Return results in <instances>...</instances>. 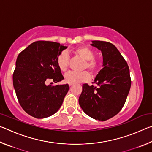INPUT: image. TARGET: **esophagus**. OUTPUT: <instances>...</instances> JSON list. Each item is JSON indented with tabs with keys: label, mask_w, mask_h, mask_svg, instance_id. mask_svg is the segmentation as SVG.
<instances>
[{
	"label": "esophagus",
	"mask_w": 152,
	"mask_h": 152,
	"mask_svg": "<svg viewBox=\"0 0 152 152\" xmlns=\"http://www.w3.org/2000/svg\"><path fill=\"white\" fill-rule=\"evenodd\" d=\"M68 84H69V86H72L74 84H72V83H69Z\"/></svg>",
	"instance_id": "1"
}]
</instances>
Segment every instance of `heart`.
Segmentation results:
<instances>
[{
	"instance_id": "b5f03b06",
	"label": "heart",
	"mask_w": 152,
	"mask_h": 152,
	"mask_svg": "<svg viewBox=\"0 0 152 152\" xmlns=\"http://www.w3.org/2000/svg\"><path fill=\"white\" fill-rule=\"evenodd\" d=\"M73 53L76 56L80 58L84 61L82 65V69H88V70L92 74H94L97 72L99 68V61L94 58V51L91 48L87 46H80L76 48ZM57 64L62 72H65L68 70L69 64H70V58L68 53L66 51H62L57 58ZM90 79L89 74L86 71L77 72H68L64 75V80L68 83H79L88 81Z\"/></svg>"
}]
</instances>
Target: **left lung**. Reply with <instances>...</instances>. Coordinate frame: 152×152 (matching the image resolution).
<instances>
[{
  "mask_svg": "<svg viewBox=\"0 0 152 152\" xmlns=\"http://www.w3.org/2000/svg\"><path fill=\"white\" fill-rule=\"evenodd\" d=\"M91 45L101 51L102 68L94 80L98 86L83 84L78 102L89 117L104 121L116 115L124 106L132 84L129 68L112 43L92 41Z\"/></svg>",
  "mask_w": 152,
  "mask_h": 152,
  "instance_id": "1",
  "label": "left lung"
}]
</instances>
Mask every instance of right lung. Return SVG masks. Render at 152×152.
Wrapping results in <instances>:
<instances>
[{
	"mask_svg": "<svg viewBox=\"0 0 152 152\" xmlns=\"http://www.w3.org/2000/svg\"><path fill=\"white\" fill-rule=\"evenodd\" d=\"M68 48L60 43L38 41L32 43L17 58L12 76L13 86L20 106L33 117L43 119L59 110L69 90L68 84L51 86L64 80L57 58Z\"/></svg>",
	"mask_w": 152,
	"mask_h": 152,
	"instance_id": "1",
	"label": "right lung"
}]
</instances>
